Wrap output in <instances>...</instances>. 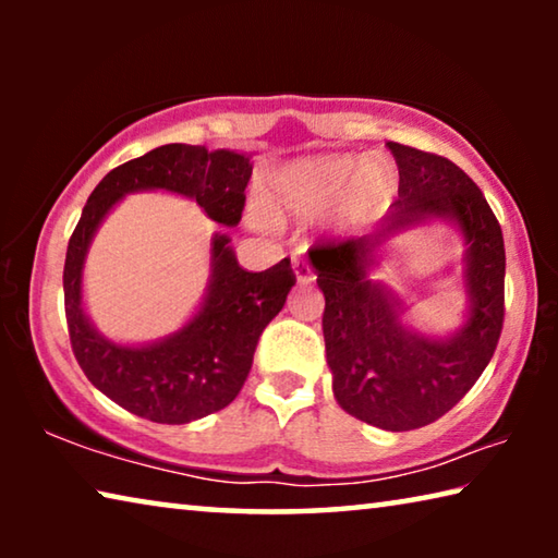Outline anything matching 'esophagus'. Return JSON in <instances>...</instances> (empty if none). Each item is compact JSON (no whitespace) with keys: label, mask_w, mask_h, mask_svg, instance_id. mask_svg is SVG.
I'll use <instances>...</instances> for the list:
<instances>
[{"label":"esophagus","mask_w":558,"mask_h":558,"mask_svg":"<svg viewBox=\"0 0 558 558\" xmlns=\"http://www.w3.org/2000/svg\"><path fill=\"white\" fill-rule=\"evenodd\" d=\"M292 270H295V278L300 286H310V282L315 280V272H313V266L305 258H292Z\"/></svg>","instance_id":"esophagus-1"}]
</instances>
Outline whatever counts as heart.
<instances>
[{
	"label": "heart",
	"mask_w": 558,
	"mask_h": 558,
	"mask_svg": "<svg viewBox=\"0 0 558 558\" xmlns=\"http://www.w3.org/2000/svg\"><path fill=\"white\" fill-rule=\"evenodd\" d=\"M393 186V169L379 157L325 155L282 169L263 192V216L272 223L317 216L342 202L347 214L376 209Z\"/></svg>",
	"instance_id": "heart-1"
}]
</instances>
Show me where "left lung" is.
Listing matches in <instances>:
<instances>
[{"label":"left lung","mask_w":558,"mask_h":558,"mask_svg":"<svg viewBox=\"0 0 558 558\" xmlns=\"http://www.w3.org/2000/svg\"><path fill=\"white\" fill-rule=\"evenodd\" d=\"M399 165V199L374 233L310 248L325 292L323 332L337 403L384 430L438 421L465 396L493 359L505 323V239L480 186L446 157L389 143ZM442 218L466 241L471 313L456 336L433 340L400 319V301L368 278L391 232Z\"/></svg>","instance_id":"8db88e82"}]
</instances>
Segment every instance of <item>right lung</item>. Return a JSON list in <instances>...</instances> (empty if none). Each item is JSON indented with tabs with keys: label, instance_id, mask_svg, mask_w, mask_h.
Listing matches in <instances>:
<instances>
[{
	"label": "right lung",
	"instance_id": "obj_1",
	"mask_svg": "<svg viewBox=\"0 0 558 558\" xmlns=\"http://www.w3.org/2000/svg\"><path fill=\"white\" fill-rule=\"evenodd\" d=\"M251 157L199 145H162L102 177L83 206L63 266L65 323L73 354L88 381L122 409L155 423H189L221 411L239 396L263 329L276 317L295 272L282 258L263 272L239 266L226 233L211 239V278L199 313L159 342L116 344L83 310V263L98 226L122 196L165 192L196 199L211 221L239 226Z\"/></svg>",
	"mask_w": 558,
	"mask_h": 558
}]
</instances>
